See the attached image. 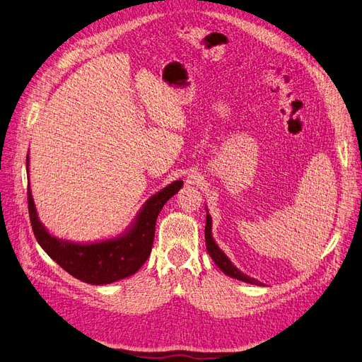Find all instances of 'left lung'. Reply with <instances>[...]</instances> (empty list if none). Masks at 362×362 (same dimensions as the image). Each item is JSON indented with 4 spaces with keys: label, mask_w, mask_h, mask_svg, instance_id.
<instances>
[{
    "label": "left lung",
    "mask_w": 362,
    "mask_h": 362,
    "mask_svg": "<svg viewBox=\"0 0 362 362\" xmlns=\"http://www.w3.org/2000/svg\"><path fill=\"white\" fill-rule=\"evenodd\" d=\"M205 243H206L208 254H210L211 259L216 262L217 267L225 273V275L235 278V279H240L243 282L255 284V286H262L259 281L245 275V273L240 272L235 266H233V262L228 259V257L223 254L221 249H218V246L216 245V242L213 240V235H211V217L208 214H206V223H205Z\"/></svg>",
    "instance_id": "1"
}]
</instances>
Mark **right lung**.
<instances>
[{
    "label": "right lung",
    "mask_w": 362,
    "mask_h": 362,
    "mask_svg": "<svg viewBox=\"0 0 362 362\" xmlns=\"http://www.w3.org/2000/svg\"><path fill=\"white\" fill-rule=\"evenodd\" d=\"M181 187L182 181L180 180L152 196L141 208L131 231L116 240H108V242L74 245L51 237L39 222L28 185L27 201L30 222L37 243L62 269L83 282L103 286V284H110L134 275L144 266L151 254L152 245H154L156 222L161 208Z\"/></svg>",
    "instance_id": "right-lung-1"
}]
</instances>
